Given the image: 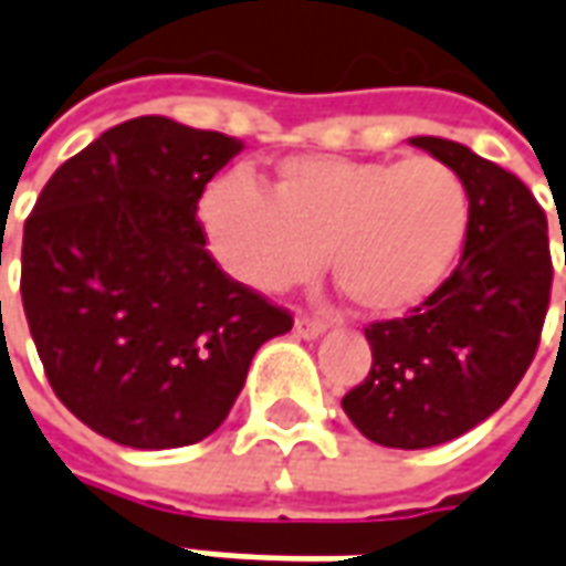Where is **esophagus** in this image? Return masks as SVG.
<instances>
[{
  "instance_id": "obj_1",
  "label": "esophagus",
  "mask_w": 566,
  "mask_h": 566,
  "mask_svg": "<svg viewBox=\"0 0 566 566\" xmlns=\"http://www.w3.org/2000/svg\"><path fill=\"white\" fill-rule=\"evenodd\" d=\"M322 332H325V322L316 319V316H306V313H303V316L294 319V335H297V338L313 342V338H319Z\"/></svg>"
}]
</instances>
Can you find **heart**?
<instances>
[{
	"instance_id": "heart-1",
	"label": "heart",
	"mask_w": 566,
	"mask_h": 566,
	"mask_svg": "<svg viewBox=\"0 0 566 566\" xmlns=\"http://www.w3.org/2000/svg\"><path fill=\"white\" fill-rule=\"evenodd\" d=\"M216 260L250 287L279 291L322 263L376 319L429 301L454 272L470 231V187L436 156L335 159L294 156L269 193L241 171L200 197Z\"/></svg>"
}]
</instances>
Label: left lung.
Returning a JSON list of instances; mask_svg holds the SVG:
<instances>
[{
    "label": "left lung",
    "instance_id": "left-lung-1",
    "mask_svg": "<svg viewBox=\"0 0 566 566\" xmlns=\"http://www.w3.org/2000/svg\"><path fill=\"white\" fill-rule=\"evenodd\" d=\"M470 187L458 269L400 319L366 325L373 369L342 398L363 436L385 448H432L495 413L536 357L552 297L548 219L516 175L470 147L413 137Z\"/></svg>",
    "mask_w": 566,
    "mask_h": 566
}]
</instances>
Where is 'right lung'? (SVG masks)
<instances>
[{
  "instance_id": "add662e5",
  "label": "right lung",
  "mask_w": 566,
  "mask_h": 566,
  "mask_svg": "<svg viewBox=\"0 0 566 566\" xmlns=\"http://www.w3.org/2000/svg\"><path fill=\"white\" fill-rule=\"evenodd\" d=\"M244 149L163 115L108 127L55 168L24 222L21 301L55 398L140 451L212 436L291 313L224 275L197 203Z\"/></svg>"
}]
</instances>
